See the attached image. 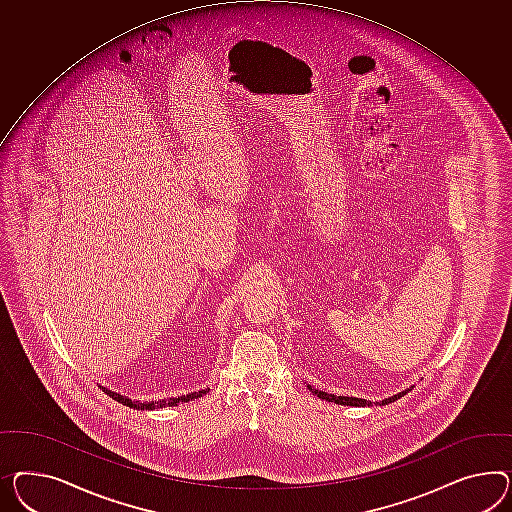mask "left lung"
<instances>
[{
  "label": "left lung",
  "mask_w": 512,
  "mask_h": 512,
  "mask_svg": "<svg viewBox=\"0 0 512 512\" xmlns=\"http://www.w3.org/2000/svg\"><path fill=\"white\" fill-rule=\"evenodd\" d=\"M311 391H313V395H317L318 399H324V401L335 402V404H345V406H371V401H365V399H358V397H337V395H332V393H326V391H318L315 387L307 386ZM406 391H410V389H406ZM406 391H401V393H397V395H393V397H389V399H384L382 402H376V404H389V402H395L397 399H401L406 395Z\"/></svg>",
  "instance_id": "left-lung-1"
}]
</instances>
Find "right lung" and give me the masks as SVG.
<instances>
[{"mask_svg": "<svg viewBox=\"0 0 512 512\" xmlns=\"http://www.w3.org/2000/svg\"><path fill=\"white\" fill-rule=\"evenodd\" d=\"M108 395H110L113 401L121 402V404H125V406H130V408H134V410H156V408H166V406H177L180 402H188L194 401V399H199V397H203V395H207V389H201V391H194V393H188V395H180V397H171V399H160V401H132V399H128L125 395H121V393H115V391H110V389H106V387H102Z\"/></svg>", "mask_w": 512, "mask_h": 512, "instance_id": "1", "label": "right lung"}]
</instances>
